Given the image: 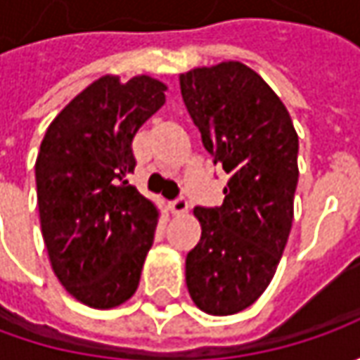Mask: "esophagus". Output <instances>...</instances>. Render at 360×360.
Here are the masks:
<instances>
[{
    "label": "esophagus",
    "mask_w": 360,
    "mask_h": 360,
    "mask_svg": "<svg viewBox=\"0 0 360 360\" xmlns=\"http://www.w3.org/2000/svg\"><path fill=\"white\" fill-rule=\"evenodd\" d=\"M170 210H172V214H176V216L186 214V212H188V200L184 198V196L176 198L174 202H170Z\"/></svg>",
    "instance_id": "34e87169"
}]
</instances>
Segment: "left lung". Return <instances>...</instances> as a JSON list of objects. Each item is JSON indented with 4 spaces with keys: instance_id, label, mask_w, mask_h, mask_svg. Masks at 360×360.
<instances>
[{
    "instance_id": "left-lung-1",
    "label": "left lung",
    "mask_w": 360,
    "mask_h": 360,
    "mask_svg": "<svg viewBox=\"0 0 360 360\" xmlns=\"http://www.w3.org/2000/svg\"><path fill=\"white\" fill-rule=\"evenodd\" d=\"M202 144L229 174L218 208H194L200 242L186 256V286L200 311L226 316L266 290L295 218L298 134L283 100L240 62L180 74Z\"/></svg>"
}]
</instances>
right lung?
Wrapping results in <instances>:
<instances>
[{"label": "right lung", "mask_w": 360, "mask_h": 360, "mask_svg": "<svg viewBox=\"0 0 360 360\" xmlns=\"http://www.w3.org/2000/svg\"><path fill=\"white\" fill-rule=\"evenodd\" d=\"M166 90L156 77L105 74L53 118L39 146L35 186L49 264L91 309H116L140 284L160 212L128 184L131 140Z\"/></svg>", "instance_id": "right-lung-1"}]
</instances>
